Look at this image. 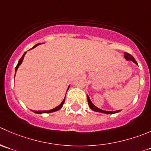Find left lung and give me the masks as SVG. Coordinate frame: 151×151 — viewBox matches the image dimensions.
I'll use <instances>...</instances> for the list:
<instances>
[{"mask_svg": "<svg viewBox=\"0 0 151 151\" xmlns=\"http://www.w3.org/2000/svg\"><path fill=\"white\" fill-rule=\"evenodd\" d=\"M125 58L127 60H131L133 61V62L134 63H136L137 65V61H136V60L134 59V57L132 56V55H131L130 54L127 53V52H125ZM87 99H88V105L89 107L91 108V109L93 110V111H96V112H100V113H103V114H116V113H118L119 111H104V110H102V109H99V108H96V106H95L94 105H93V103L91 102V101L90 98H89V96L87 95Z\"/></svg>", "mask_w": 151, "mask_h": 151, "instance_id": "left-lung-1", "label": "left lung"}]
</instances>
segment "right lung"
Here are the masks:
<instances>
[{"label": "right lung", "mask_w": 151, "mask_h": 151, "mask_svg": "<svg viewBox=\"0 0 151 151\" xmlns=\"http://www.w3.org/2000/svg\"><path fill=\"white\" fill-rule=\"evenodd\" d=\"M40 43H38V44L35 45V46H34V47L32 48V49H34V48H35V47H36L37 46H38V45H40ZM26 52H25V53L23 54V56H22V58H20V60L18 61V63H17V66L15 67V72H16V71H17V68H18V67L20 66V64H21V63H22V62H23V58H24V56H25V55H26ZM14 77H15V75H14ZM64 102H65V99H64L63 100V102H61L60 105H58V107H56V108H53V109L49 110V111H34V112L36 113V114H43V113H52V112H55V111H58V110H60V109L61 108H62V107H63V103H64Z\"/></svg>", "instance_id": "right-lung-1"}]
</instances>
